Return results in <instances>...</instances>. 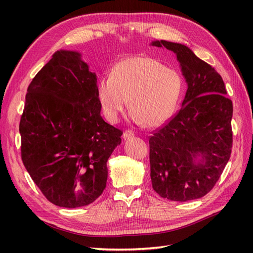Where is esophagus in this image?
<instances>
[{
  "label": "esophagus",
  "mask_w": 253,
  "mask_h": 253,
  "mask_svg": "<svg viewBox=\"0 0 253 253\" xmlns=\"http://www.w3.org/2000/svg\"><path fill=\"white\" fill-rule=\"evenodd\" d=\"M133 136H135V133H133L131 130H125L123 132V138L125 139V140L126 139H129V138L133 137Z\"/></svg>",
  "instance_id": "obj_1"
}]
</instances>
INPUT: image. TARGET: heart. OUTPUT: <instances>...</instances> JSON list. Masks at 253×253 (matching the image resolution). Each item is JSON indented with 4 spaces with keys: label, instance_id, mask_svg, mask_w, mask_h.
Wrapping results in <instances>:
<instances>
[{
    "label": "heart",
    "instance_id": "heart-1",
    "mask_svg": "<svg viewBox=\"0 0 253 253\" xmlns=\"http://www.w3.org/2000/svg\"><path fill=\"white\" fill-rule=\"evenodd\" d=\"M184 91L181 75L154 57L138 55L115 64L99 80L96 98L107 121L115 123L129 100L133 121L159 127L175 114Z\"/></svg>",
    "mask_w": 253,
    "mask_h": 253
}]
</instances>
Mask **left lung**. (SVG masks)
<instances>
[{
	"instance_id": "left-lung-1",
	"label": "left lung",
	"mask_w": 253,
	"mask_h": 253,
	"mask_svg": "<svg viewBox=\"0 0 253 253\" xmlns=\"http://www.w3.org/2000/svg\"><path fill=\"white\" fill-rule=\"evenodd\" d=\"M151 44L175 53L187 83L179 112L149 139L152 187L171 201L195 200L212 190L230 158L233 102L221 75L189 47Z\"/></svg>"
}]
</instances>
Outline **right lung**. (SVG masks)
Instances as JSON below:
<instances>
[{"mask_svg": "<svg viewBox=\"0 0 253 253\" xmlns=\"http://www.w3.org/2000/svg\"><path fill=\"white\" fill-rule=\"evenodd\" d=\"M19 132L23 163L50 202L74 209L102 195L123 131L102 118L96 75L80 53L56 51L32 79Z\"/></svg>", "mask_w": 253, "mask_h": 253, "instance_id": "obj_1", "label": "right lung"}]
</instances>
